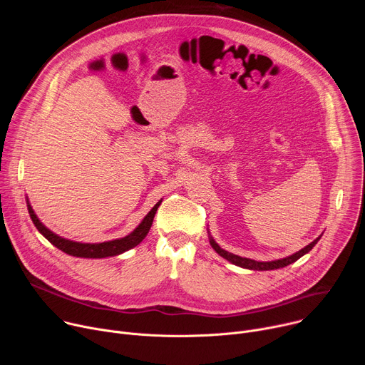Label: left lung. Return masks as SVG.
Masks as SVG:
<instances>
[{"label": "left lung", "instance_id": "1", "mask_svg": "<svg viewBox=\"0 0 365 365\" xmlns=\"http://www.w3.org/2000/svg\"><path fill=\"white\" fill-rule=\"evenodd\" d=\"M319 238H321V235L317 237L314 241H310L303 248L297 250L296 252H293L290 255H286V257H282V258H277V259H255V258H251V257H244V255H240V254H234V252H230L228 250L222 248L212 238H211V245L215 248L217 252H220L222 257L230 259V262H232L234 264H238V266H242V267H248V269H255V270H273V269L284 267V266L296 262L297 258H300L303 254H306L312 247H314L318 242Z\"/></svg>", "mask_w": 365, "mask_h": 365}]
</instances>
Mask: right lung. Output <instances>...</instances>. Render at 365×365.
Instances as JSON below:
<instances>
[{"instance_id": "add662e5", "label": "right lung", "mask_w": 365, "mask_h": 365, "mask_svg": "<svg viewBox=\"0 0 365 365\" xmlns=\"http://www.w3.org/2000/svg\"><path fill=\"white\" fill-rule=\"evenodd\" d=\"M27 199V206H29V212L30 217L36 225V228L51 242L55 244L58 248H61L62 251L71 254V255H76V257H91V258H101V257H111V255H118L133 247H135L137 244H140L144 237L148 234L154 215L158 212V207L160 206L162 200H159L155 203L150 212L143 218V221L127 235L120 237V238H113V240H106V241H79V240H72L68 238L56 231L51 230L50 227H47L43 220L37 215V212L34 211V207L29 199V196H26Z\"/></svg>"}]
</instances>
